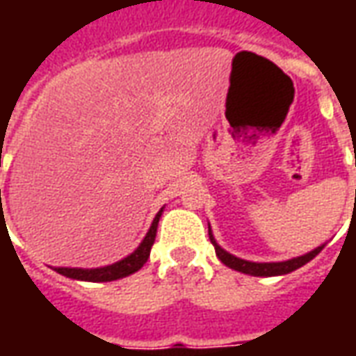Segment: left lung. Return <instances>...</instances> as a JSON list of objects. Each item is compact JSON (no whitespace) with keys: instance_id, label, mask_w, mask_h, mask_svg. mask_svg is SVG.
I'll list each match as a JSON object with an SVG mask.
<instances>
[{"instance_id":"1","label":"left lung","mask_w":356,"mask_h":356,"mask_svg":"<svg viewBox=\"0 0 356 356\" xmlns=\"http://www.w3.org/2000/svg\"><path fill=\"white\" fill-rule=\"evenodd\" d=\"M209 240L211 244L216 248L217 257L221 259V263H225L227 267L234 268L238 273H244V275H252V276H278V275H288L291 270L296 268L303 267L305 263H309L313 257L321 254L324 244L318 248H314L313 252H309L305 255H299V257H293V259H288V261H278V263H254V261H246V259H240V257H234L229 252H225L223 248L219 246L213 238V234L209 231Z\"/></svg>"}]
</instances>
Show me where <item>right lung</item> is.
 I'll return each mask as SVG.
<instances>
[{"label": "right lung", "mask_w": 356, "mask_h": 356, "mask_svg": "<svg viewBox=\"0 0 356 356\" xmlns=\"http://www.w3.org/2000/svg\"><path fill=\"white\" fill-rule=\"evenodd\" d=\"M163 208L156 213L154 221L148 229L147 236L143 238V242L139 244V248L129 254L127 257H124L122 261L112 263V265H106V267L99 268H68V267H55L58 275L68 276V278H74V280H86V282H110V280H118V278H124V276H129L133 273H137L145 263H147L148 255H150V248L154 244L156 238V229H158V221L162 217Z\"/></svg>", "instance_id": "add662e5"}]
</instances>
